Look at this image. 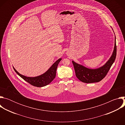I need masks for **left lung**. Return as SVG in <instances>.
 <instances>
[{"instance_id": "1", "label": "left lung", "mask_w": 125, "mask_h": 125, "mask_svg": "<svg viewBox=\"0 0 125 125\" xmlns=\"http://www.w3.org/2000/svg\"><path fill=\"white\" fill-rule=\"evenodd\" d=\"M115 46L110 59L103 66L95 69H89L72 61L77 78L85 83H93L101 81L108 73L116 59L117 46L115 37Z\"/></svg>"}]
</instances>
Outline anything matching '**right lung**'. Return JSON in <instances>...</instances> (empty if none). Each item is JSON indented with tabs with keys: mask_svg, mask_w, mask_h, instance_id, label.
I'll return each instance as SVG.
<instances>
[{
	"mask_svg": "<svg viewBox=\"0 0 125 125\" xmlns=\"http://www.w3.org/2000/svg\"><path fill=\"white\" fill-rule=\"evenodd\" d=\"M61 60V58L59 59L51 66L45 73L35 77H28L25 76L18 72L14 67L13 69L18 75L31 85L37 87H42L50 83L55 78L57 68L59 63Z\"/></svg>",
	"mask_w": 125,
	"mask_h": 125,
	"instance_id": "1",
	"label": "right lung"
}]
</instances>
